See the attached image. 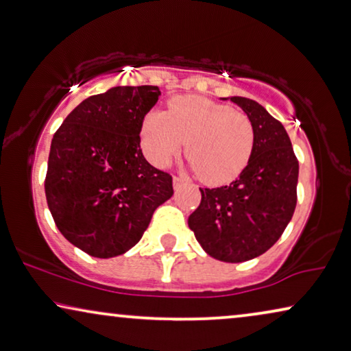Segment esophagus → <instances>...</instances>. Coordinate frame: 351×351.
I'll use <instances>...</instances> for the list:
<instances>
[{"label": "esophagus", "mask_w": 351, "mask_h": 351, "mask_svg": "<svg viewBox=\"0 0 351 351\" xmlns=\"http://www.w3.org/2000/svg\"><path fill=\"white\" fill-rule=\"evenodd\" d=\"M182 184H184V179H182V177H179V176H176L174 177V188L177 190V188H179Z\"/></svg>", "instance_id": "1"}]
</instances>
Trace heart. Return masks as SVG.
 <instances>
[{"instance_id": "obj_1", "label": "heart", "mask_w": 351, "mask_h": 351, "mask_svg": "<svg viewBox=\"0 0 351 351\" xmlns=\"http://www.w3.org/2000/svg\"><path fill=\"white\" fill-rule=\"evenodd\" d=\"M190 167L206 184L231 182L245 169L255 145L250 117L202 96H176L169 110H154L142 125V144L152 163L165 166L182 147Z\"/></svg>"}]
</instances>
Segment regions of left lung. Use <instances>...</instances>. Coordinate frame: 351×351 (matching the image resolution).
I'll use <instances>...</instances> for the list:
<instances>
[{
    "instance_id": "obj_1",
    "label": "left lung",
    "mask_w": 351,
    "mask_h": 351,
    "mask_svg": "<svg viewBox=\"0 0 351 351\" xmlns=\"http://www.w3.org/2000/svg\"><path fill=\"white\" fill-rule=\"evenodd\" d=\"M255 128V145L239 179L220 188H199L201 204L188 217L207 255L242 263L263 255L291 220L298 201L299 163L280 121L256 101L231 96Z\"/></svg>"
}]
</instances>
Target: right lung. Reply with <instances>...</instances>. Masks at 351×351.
<instances>
[{
	"label": "right lung",
	"instance_id": "right-lung-1",
	"mask_svg": "<svg viewBox=\"0 0 351 351\" xmlns=\"http://www.w3.org/2000/svg\"><path fill=\"white\" fill-rule=\"evenodd\" d=\"M154 85L114 87L84 99L50 145L44 188L60 232L95 258L123 255L155 209L174 195L172 177L144 158L141 130L158 101Z\"/></svg>",
	"mask_w": 351,
	"mask_h": 351
}]
</instances>
